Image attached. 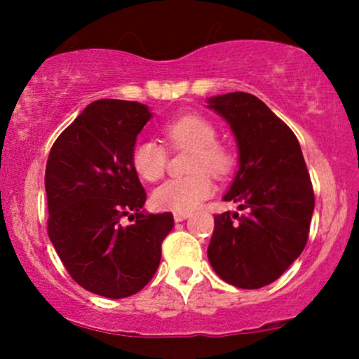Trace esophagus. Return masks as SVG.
<instances>
[{
    "label": "esophagus",
    "instance_id": "34e87169",
    "mask_svg": "<svg viewBox=\"0 0 359 359\" xmlns=\"http://www.w3.org/2000/svg\"><path fill=\"white\" fill-rule=\"evenodd\" d=\"M189 216H191V214H189V212H174V221L175 222H180V221L187 219Z\"/></svg>",
    "mask_w": 359,
    "mask_h": 359
}]
</instances>
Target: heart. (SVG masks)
<instances>
[{
  "label": "heart",
  "instance_id": "heart-1",
  "mask_svg": "<svg viewBox=\"0 0 359 359\" xmlns=\"http://www.w3.org/2000/svg\"><path fill=\"white\" fill-rule=\"evenodd\" d=\"M162 133L174 150L187 148L191 175L167 180L151 194V203L160 211L191 212L211 196L214 177H228L236 163L233 148L217 142L216 126L201 114H182L167 121ZM167 150L154 140H140L131 150V165L148 182L162 179L167 168Z\"/></svg>",
  "mask_w": 359,
  "mask_h": 359
}]
</instances>
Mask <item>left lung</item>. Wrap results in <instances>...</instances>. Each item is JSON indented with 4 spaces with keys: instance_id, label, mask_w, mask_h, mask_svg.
Returning <instances> with one entry per match:
<instances>
[{
    "instance_id": "1",
    "label": "left lung",
    "mask_w": 359,
    "mask_h": 359,
    "mask_svg": "<svg viewBox=\"0 0 359 359\" xmlns=\"http://www.w3.org/2000/svg\"><path fill=\"white\" fill-rule=\"evenodd\" d=\"M209 108L231 126L240 170L224 201L243 214L214 216L209 263L224 282L262 288L275 282L306 248L314 189L294 131L257 96L228 93Z\"/></svg>"
}]
</instances>
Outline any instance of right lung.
Wrapping results in <instances>:
<instances>
[{"label": "right lung", "mask_w": 359, "mask_h": 359, "mask_svg": "<svg viewBox=\"0 0 359 359\" xmlns=\"http://www.w3.org/2000/svg\"><path fill=\"white\" fill-rule=\"evenodd\" d=\"M151 113L137 101H94L52 145L45 168L47 233L65 270L108 299L137 294L162 258L172 212L142 211L147 192L131 150ZM128 216L126 229L118 222Z\"/></svg>", "instance_id": "right-lung-1"}]
</instances>
